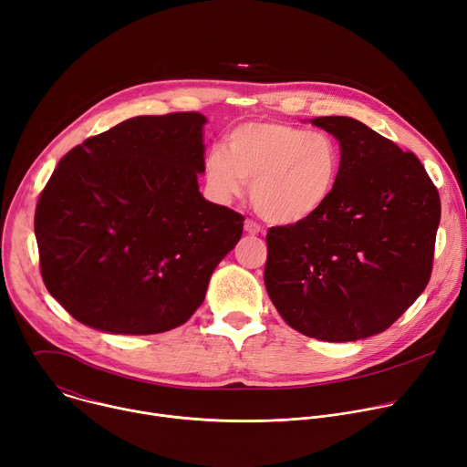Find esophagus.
I'll list each match as a JSON object with an SVG mask.
<instances>
[{
	"mask_svg": "<svg viewBox=\"0 0 467 467\" xmlns=\"http://www.w3.org/2000/svg\"><path fill=\"white\" fill-rule=\"evenodd\" d=\"M244 232L250 234V235H256V234L262 232V226L256 221H253V219H246L244 221Z\"/></svg>",
	"mask_w": 467,
	"mask_h": 467,
	"instance_id": "obj_1",
	"label": "esophagus"
}]
</instances>
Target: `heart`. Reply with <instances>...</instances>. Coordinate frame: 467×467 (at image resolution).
<instances>
[{
  "mask_svg": "<svg viewBox=\"0 0 467 467\" xmlns=\"http://www.w3.org/2000/svg\"><path fill=\"white\" fill-rule=\"evenodd\" d=\"M205 173L221 198H237L250 185V200L275 224L306 221L335 192L340 148L327 132L285 123H246L228 138V155L209 153Z\"/></svg>",
  "mask_w": 467,
  "mask_h": 467,
  "instance_id": "obj_1",
  "label": "heart"
}]
</instances>
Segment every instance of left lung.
Masks as SVG:
<instances>
[{
    "mask_svg": "<svg viewBox=\"0 0 467 467\" xmlns=\"http://www.w3.org/2000/svg\"><path fill=\"white\" fill-rule=\"evenodd\" d=\"M312 125L340 141V173L314 217L267 232L265 288L305 337L349 342L389 329L432 275L440 192L411 151L365 123Z\"/></svg>",
    "mask_w": 467,
    "mask_h": 467,
    "instance_id": "obj_1",
    "label": "left lung"
}]
</instances>
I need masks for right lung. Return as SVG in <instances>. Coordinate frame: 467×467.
<instances>
[{
	"label": "right lung",
	"instance_id": "obj_1",
	"mask_svg": "<svg viewBox=\"0 0 467 467\" xmlns=\"http://www.w3.org/2000/svg\"><path fill=\"white\" fill-rule=\"evenodd\" d=\"M205 118L138 116L84 140L35 209L50 296L80 324L116 335L183 326L237 244L244 217L198 191Z\"/></svg>",
	"mask_w": 467,
	"mask_h": 467
}]
</instances>
